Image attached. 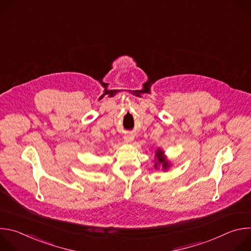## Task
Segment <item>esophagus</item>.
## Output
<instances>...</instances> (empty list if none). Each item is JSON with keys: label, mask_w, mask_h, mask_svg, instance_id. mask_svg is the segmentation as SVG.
Returning a JSON list of instances; mask_svg holds the SVG:
<instances>
[{"label": "esophagus", "mask_w": 251, "mask_h": 251, "mask_svg": "<svg viewBox=\"0 0 251 251\" xmlns=\"http://www.w3.org/2000/svg\"><path fill=\"white\" fill-rule=\"evenodd\" d=\"M124 140L127 142H132L134 140V136L132 134H127L124 136Z\"/></svg>", "instance_id": "1"}]
</instances>
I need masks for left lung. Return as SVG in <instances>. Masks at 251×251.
<instances>
[{"label": "left lung", "mask_w": 251, "mask_h": 251, "mask_svg": "<svg viewBox=\"0 0 251 251\" xmlns=\"http://www.w3.org/2000/svg\"><path fill=\"white\" fill-rule=\"evenodd\" d=\"M155 156H156V163H155L154 168H155V169H158L159 166L161 165V166L163 167V170H164V171H167V170L170 168V163H169V161L167 160V158L164 156V152H163L160 148H158Z\"/></svg>", "instance_id": "obj_1"}]
</instances>
